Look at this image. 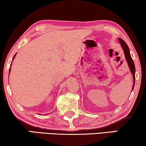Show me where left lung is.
<instances>
[{"label": "left lung", "mask_w": 146, "mask_h": 146, "mask_svg": "<svg viewBox=\"0 0 146 146\" xmlns=\"http://www.w3.org/2000/svg\"><path fill=\"white\" fill-rule=\"evenodd\" d=\"M118 40H119V42H120L121 47H122V48L123 50V52H124L125 58V59H126L127 64H128V66L129 68V70H130L131 73L132 74V75H133V86H132V89H131V91H132L133 88H134V85H135V65H134V63H133L132 58H131L130 53H129V48H128V46H127V44L125 43L122 39L118 38Z\"/></svg>", "instance_id": "1"}]
</instances>
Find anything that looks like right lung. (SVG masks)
Segmentation results:
<instances>
[{
    "instance_id": "add662e5",
    "label": "right lung",
    "mask_w": 146,
    "mask_h": 146,
    "mask_svg": "<svg viewBox=\"0 0 146 146\" xmlns=\"http://www.w3.org/2000/svg\"><path fill=\"white\" fill-rule=\"evenodd\" d=\"M15 56H16V54H15V56H14V57H13V60L14 59V58H15ZM9 72H11V68H10V70H9Z\"/></svg>"
}]
</instances>
